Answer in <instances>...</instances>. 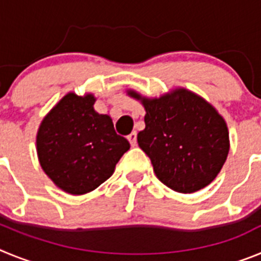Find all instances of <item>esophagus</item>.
<instances>
[{
	"label": "esophagus",
	"instance_id": "esophagus-1",
	"mask_svg": "<svg viewBox=\"0 0 261 261\" xmlns=\"http://www.w3.org/2000/svg\"><path fill=\"white\" fill-rule=\"evenodd\" d=\"M128 141L129 144L132 145V146H136V144H137V133L136 132H132L130 135H128Z\"/></svg>",
	"mask_w": 261,
	"mask_h": 261
}]
</instances>
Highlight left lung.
<instances>
[{
    "label": "left lung",
    "mask_w": 261,
    "mask_h": 261,
    "mask_svg": "<svg viewBox=\"0 0 261 261\" xmlns=\"http://www.w3.org/2000/svg\"><path fill=\"white\" fill-rule=\"evenodd\" d=\"M141 99L146 115L138 146L168 188L192 193L214 180L229 154L225 120L204 99L177 89L158 99Z\"/></svg>",
    "instance_id": "obj_1"
}]
</instances>
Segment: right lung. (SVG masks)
Masks as SVG:
<instances>
[{
  "instance_id": "1",
  "label": "right lung",
  "mask_w": 261,
  "mask_h": 261,
  "mask_svg": "<svg viewBox=\"0 0 261 261\" xmlns=\"http://www.w3.org/2000/svg\"><path fill=\"white\" fill-rule=\"evenodd\" d=\"M94 102L93 95H65L41 121L36 137L41 168L70 195H84L107 180L130 147L111 117L95 112Z\"/></svg>"
}]
</instances>
